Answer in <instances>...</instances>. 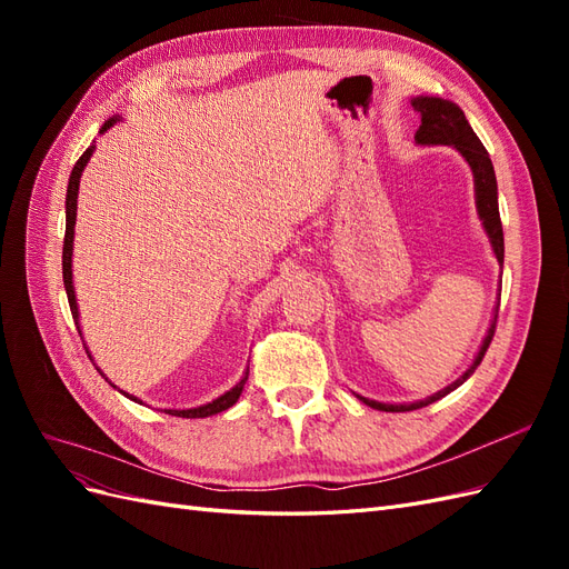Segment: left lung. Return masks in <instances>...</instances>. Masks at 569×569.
Masks as SVG:
<instances>
[{"label":"left lung","mask_w":569,"mask_h":569,"mask_svg":"<svg viewBox=\"0 0 569 569\" xmlns=\"http://www.w3.org/2000/svg\"><path fill=\"white\" fill-rule=\"evenodd\" d=\"M412 109L420 113V128L416 132V142L418 144H449L456 147L462 159L470 163L472 176H475V201H477V213L481 226H485L489 242L493 247V253L498 258V263H503V226H501V213H498V187H496V173H493V163L489 159V151L485 149V144L479 142V137L475 134V130L470 128L468 118H465L462 109L449 99L441 97H416L410 101ZM496 318H498V308L493 313V322L489 327V332L481 341L479 353L475 356L472 366L465 370L453 385H449L446 389L437 391L435 396H427L425 401H416V403H380L366 399V396H358L360 401L366 406L375 408V410H385V412H406V410H418L422 406L435 403L439 399H443L446 393H451L453 389H458L468 377L477 370V366L485 358L489 343L493 339L496 332Z\"/></svg>","instance_id":"obj_1"}]
</instances>
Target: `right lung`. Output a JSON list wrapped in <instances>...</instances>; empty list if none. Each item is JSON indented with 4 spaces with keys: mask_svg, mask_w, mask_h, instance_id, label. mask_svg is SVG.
Masks as SVG:
<instances>
[{
    "mask_svg": "<svg viewBox=\"0 0 569 569\" xmlns=\"http://www.w3.org/2000/svg\"><path fill=\"white\" fill-rule=\"evenodd\" d=\"M118 118H109L104 126H101V130L99 132H107L109 128H113V123H116ZM92 151H94V144H90L88 149H84V153L82 157L78 159V163L73 166V173H71V180H68V189H66V237H63V287H66V295H68V303H71V313H73V320H76V325H78V303H76V289H73V270H71V256H73V228H76V209H78V187H80V176H82V170H84V166H88V161H90V157H92ZM84 351H88V347H84ZM88 356H90V351H88ZM90 360H92V356H90ZM101 372V370H99ZM104 375V372H101ZM247 380H249V368H247V372H244V377L242 380H239L230 391H226L222 396H218L216 401H211V403H206V406H199V408H187V410H166L168 416H178V418H209V416H216V412H222V410H228L230 406H234L237 403V399H239V393H242V389H244V385H247ZM126 393V391H123ZM128 399H132V401H137L134 396H130V393H126Z\"/></svg>",
    "mask_w": 569,
    "mask_h": 569,
    "instance_id": "1",
    "label": "right lung"
}]
</instances>
